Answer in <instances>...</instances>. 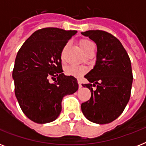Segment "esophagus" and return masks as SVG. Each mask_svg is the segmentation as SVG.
Wrapping results in <instances>:
<instances>
[{
  "mask_svg": "<svg viewBox=\"0 0 146 146\" xmlns=\"http://www.w3.org/2000/svg\"><path fill=\"white\" fill-rule=\"evenodd\" d=\"M78 84H79V88H80V89H81V88L82 87V84H81V82H80V80H78Z\"/></svg>",
  "mask_w": 146,
  "mask_h": 146,
  "instance_id": "obj_1",
  "label": "esophagus"
}]
</instances>
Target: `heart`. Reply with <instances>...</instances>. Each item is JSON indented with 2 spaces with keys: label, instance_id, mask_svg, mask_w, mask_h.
<instances>
[{
  "label": "heart",
  "instance_id": "1",
  "mask_svg": "<svg viewBox=\"0 0 146 146\" xmlns=\"http://www.w3.org/2000/svg\"><path fill=\"white\" fill-rule=\"evenodd\" d=\"M67 46V45H66ZM80 46L83 52L86 53L89 50L92 48H93L94 44L91 41L88 39H82L80 41ZM65 47V48H66ZM65 72L67 75L75 76V77H80L87 72V68L85 66H78L75 65H70L67 66L65 70Z\"/></svg>",
  "mask_w": 146,
  "mask_h": 146
}]
</instances>
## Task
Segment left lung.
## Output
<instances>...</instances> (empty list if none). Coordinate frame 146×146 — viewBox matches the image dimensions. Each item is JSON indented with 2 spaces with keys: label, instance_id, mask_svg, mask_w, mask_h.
<instances>
[{
  "label": "left lung",
  "instance_id": "obj_1",
  "mask_svg": "<svg viewBox=\"0 0 146 146\" xmlns=\"http://www.w3.org/2000/svg\"><path fill=\"white\" fill-rule=\"evenodd\" d=\"M82 35L96 42L97 56L95 66L85 76L89 83L82 84L92 96L81 104V109L91 122L106 124L116 120L129 102L133 79L131 62L113 35L102 30H89ZM92 85L97 87L95 91Z\"/></svg>",
  "mask_w": 146,
  "mask_h": 146
}]
</instances>
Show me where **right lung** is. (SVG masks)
<instances>
[{
    "mask_svg": "<svg viewBox=\"0 0 146 146\" xmlns=\"http://www.w3.org/2000/svg\"><path fill=\"white\" fill-rule=\"evenodd\" d=\"M76 33L53 27L41 29L17 53L13 70L15 96L25 115L37 123L56 120L63 98L78 90L77 80L64 75L61 65L62 50ZM50 78L57 80L50 84Z\"/></svg>",
    "mask_w": 146,
    "mask_h": 146,
    "instance_id": "right-lung-1",
    "label": "right lung"
}]
</instances>
